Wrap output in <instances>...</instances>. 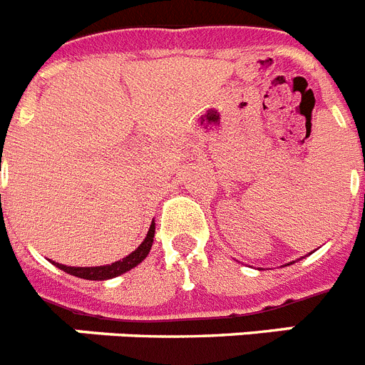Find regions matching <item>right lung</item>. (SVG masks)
I'll return each mask as SVG.
<instances>
[{"instance_id":"add662e5","label":"right lung","mask_w":365,"mask_h":365,"mask_svg":"<svg viewBox=\"0 0 365 365\" xmlns=\"http://www.w3.org/2000/svg\"><path fill=\"white\" fill-rule=\"evenodd\" d=\"M153 238H155V223H151L148 230V236L144 238V242L138 245V247L133 251L130 255H127L125 258H121L118 262L107 264V266H96V267H71V266H64V264H55L58 269L62 272L70 273L73 277H79V279H86V280H107V279H114V277L121 275V273L129 272L133 267L138 266L142 260L149 255L153 245Z\"/></svg>"}]
</instances>
